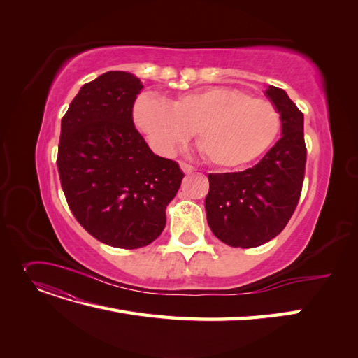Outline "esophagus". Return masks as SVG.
Returning <instances> with one entry per match:
<instances>
[{"label":"esophagus","instance_id":"esophagus-1","mask_svg":"<svg viewBox=\"0 0 358 358\" xmlns=\"http://www.w3.org/2000/svg\"><path fill=\"white\" fill-rule=\"evenodd\" d=\"M179 166H180V170H182L183 173H187V175H189V173H192L194 170H196L191 164H187V162H180Z\"/></svg>","mask_w":358,"mask_h":358}]
</instances>
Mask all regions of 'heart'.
Masks as SVG:
<instances>
[{
    "instance_id": "heart-1",
    "label": "heart",
    "mask_w": 358,
    "mask_h": 358,
    "mask_svg": "<svg viewBox=\"0 0 358 358\" xmlns=\"http://www.w3.org/2000/svg\"><path fill=\"white\" fill-rule=\"evenodd\" d=\"M133 121L162 155L176 152L196 131L200 152L222 169L251 164L273 145L280 129L275 104L230 86L182 94L170 104L142 94L133 106Z\"/></svg>"
}]
</instances>
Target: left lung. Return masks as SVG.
Instances as JSON below:
<instances>
[{
    "label": "left lung",
    "mask_w": 358,
    "mask_h": 358,
    "mask_svg": "<svg viewBox=\"0 0 358 358\" xmlns=\"http://www.w3.org/2000/svg\"><path fill=\"white\" fill-rule=\"evenodd\" d=\"M264 95L280 115V138L254 167L209 175L208 224L221 242L234 248H255L282 231L305 178L303 113L284 90L268 85Z\"/></svg>",
    "instance_id": "obj_1"
}]
</instances>
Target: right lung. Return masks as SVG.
Returning <instances> with one entry per match:
<instances>
[{
	"label": "right lung",
	"mask_w": 358,
	"mask_h": 358,
	"mask_svg": "<svg viewBox=\"0 0 358 358\" xmlns=\"http://www.w3.org/2000/svg\"><path fill=\"white\" fill-rule=\"evenodd\" d=\"M142 88L131 73L107 71L82 86L61 121L57 162L70 209L95 239L124 249L162 233L166 208L185 176L134 127Z\"/></svg>",
	"instance_id": "add662e5"
}]
</instances>
